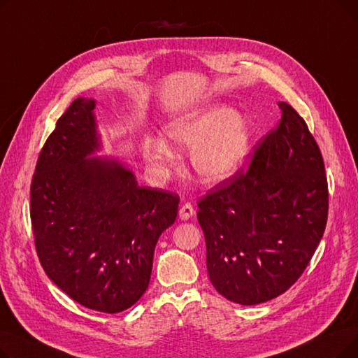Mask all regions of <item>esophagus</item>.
Segmentation results:
<instances>
[{
  "label": "esophagus",
  "mask_w": 358,
  "mask_h": 358,
  "mask_svg": "<svg viewBox=\"0 0 358 358\" xmlns=\"http://www.w3.org/2000/svg\"><path fill=\"white\" fill-rule=\"evenodd\" d=\"M194 213H196V212H194V208H193V206H192L190 203L182 204L181 208H180V212H178L181 220H189L190 217L194 216Z\"/></svg>",
  "instance_id": "34e87169"
}]
</instances>
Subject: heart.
Segmentation results:
<instances>
[{"instance_id":"obj_1","label":"heart","mask_w":358,"mask_h":358,"mask_svg":"<svg viewBox=\"0 0 358 358\" xmlns=\"http://www.w3.org/2000/svg\"><path fill=\"white\" fill-rule=\"evenodd\" d=\"M250 122L224 104H209L176 117L165 126L166 141L192 149V166L204 184H219L235 176L245 162L251 145ZM143 157L158 174H166L178 158L165 141L148 138Z\"/></svg>"}]
</instances>
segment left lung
<instances>
[{
    "label": "left lung",
    "instance_id": "left-lung-1",
    "mask_svg": "<svg viewBox=\"0 0 358 358\" xmlns=\"http://www.w3.org/2000/svg\"><path fill=\"white\" fill-rule=\"evenodd\" d=\"M281 120L262 138L247 171L200 199L213 287L239 305L264 303L303 274L328 219L325 164L303 117L280 101Z\"/></svg>",
    "mask_w": 358,
    "mask_h": 358
}]
</instances>
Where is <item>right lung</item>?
I'll list each match as a JSON object with an SVG mask.
<instances>
[{
	"mask_svg": "<svg viewBox=\"0 0 358 358\" xmlns=\"http://www.w3.org/2000/svg\"><path fill=\"white\" fill-rule=\"evenodd\" d=\"M96 101L73 100L46 139L30 185L34 247L48 277L80 305L104 313L146 292L155 245L176 222L180 197L138 185L100 148Z\"/></svg>",
	"mask_w": 358,
	"mask_h": 358,
	"instance_id": "add662e5",
	"label": "right lung"
}]
</instances>
